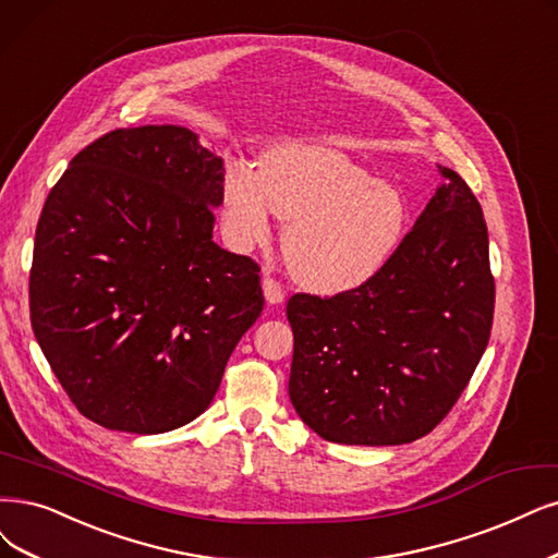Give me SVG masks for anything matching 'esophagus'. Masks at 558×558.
I'll use <instances>...</instances> for the list:
<instances>
[{
	"instance_id": "1",
	"label": "esophagus",
	"mask_w": 558,
	"mask_h": 558,
	"mask_svg": "<svg viewBox=\"0 0 558 558\" xmlns=\"http://www.w3.org/2000/svg\"><path fill=\"white\" fill-rule=\"evenodd\" d=\"M262 287H264V296H266V301L271 303V305H276V303H282V301H284V290H282V284H280L276 278L266 276V278L262 280Z\"/></svg>"
}]
</instances>
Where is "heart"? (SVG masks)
Wrapping results in <instances>:
<instances>
[{
    "instance_id": "heart-1",
    "label": "heart",
    "mask_w": 558,
    "mask_h": 558,
    "mask_svg": "<svg viewBox=\"0 0 558 558\" xmlns=\"http://www.w3.org/2000/svg\"><path fill=\"white\" fill-rule=\"evenodd\" d=\"M287 222L282 253L292 276L317 292H344L373 278L396 253L407 202L386 181L322 144H290L259 160V177L234 168L222 185V222L247 251Z\"/></svg>"
}]
</instances>
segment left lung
Masks as SVG:
<instances>
[{
  "label": "left lung",
  "instance_id": "8db88e82",
  "mask_svg": "<svg viewBox=\"0 0 558 558\" xmlns=\"http://www.w3.org/2000/svg\"><path fill=\"white\" fill-rule=\"evenodd\" d=\"M379 271L333 296L294 294L290 398L326 441L411 444L456 407L492 333L487 225L448 168Z\"/></svg>",
  "mask_w": 558,
  "mask_h": 558
}]
</instances>
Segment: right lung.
Segmentation results:
<instances>
[{"label":"right lung","mask_w":558,"mask_h":558,"mask_svg":"<svg viewBox=\"0 0 558 558\" xmlns=\"http://www.w3.org/2000/svg\"><path fill=\"white\" fill-rule=\"evenodd\" d=\"M222 158L181 126L87 144L40 211L29 315L85 418L158 435L211 404L264 307L259 264L214 243Z\"/></svg>","instance_id":"add662e5"}]
</instances>
